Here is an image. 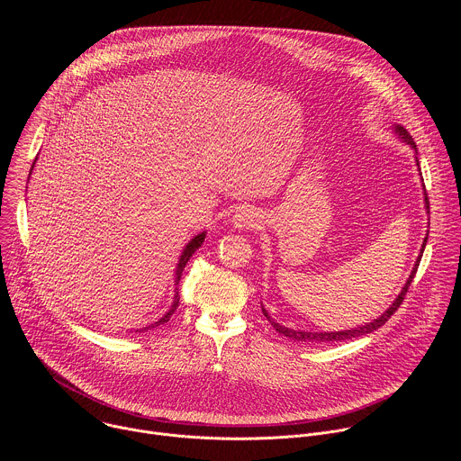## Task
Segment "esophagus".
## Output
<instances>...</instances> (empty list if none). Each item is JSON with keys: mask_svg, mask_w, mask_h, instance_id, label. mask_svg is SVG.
<instances>
[{"mask_svg": "<svg viewBox=\"0 0 461 461\" xmlns=\"http://www.w3.org/2000/svg\"><path fill=\"white\" fill-rule=\"evenodd\" d=\"M260 217L257 213V210L253 208H240L233 217H231V224L235 230H251L258 224Z\"/></svg>", "mask_w": 461, "mask_h": 461, "instance_id": "1", "label": "esophagus"}]
</instances>
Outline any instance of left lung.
<instances>
[{"mask_svg": "<svg viewBox=\"0 0 461 461\" xmlns=\"http://www.w3.org/2000/svg\"><path fill=\"white\" fill-rule=\"evenodd\" d=\"M393 133H396V137L398 139H402V142H405L407 146H411L414 151L418 149L416 148V144H414V140H412V137L409 135V131L403 127V125H398V123H393ZM416 155H418V151H416ZM416 162H418V157H416ZM418 166H420V162H418ZM423 180V178H421ZM425 187V185H423ZM425 194V208L429 210V199H427V193H423ZM427 237H429V233H427ZM427 237H425V240H423V244H421V249H420V255H418V258H416V265H414V268H412V272H411V276H409V279H407V283H405V286L402 288V292L398 294V297L393 299V303L377 317V319H374V321H370V322H366V324H361V326H357V328H350V330H339V332H304V330H294V328H288V326H283V324H279V322H276L270 315H268V312L265 310V306H262V313L267 315V319L272 322V326L276 328V330L281 334V336H286V338H290V339H294V341H310V343H330V341H347V339H352V338H359V336H365V334H370V332H374V330H377L379 326H383L388 319H390V315L396 312L398 308H400V304L403 303V297H405V294H407V290H409V286H411V283H412V279H414V276H416V272H418V267H420V260H421V255H423V249H425V244H427Z\"/></svg>", "mask_w": 461, "mask_h": 461, "instance_id": "8db88e82", "label": "left lung"}]
</instances>
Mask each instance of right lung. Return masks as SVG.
Here are the masks:
<instances>
[{
    "label": "right lung",
    "mask_w": 461,
    "mask_h": 461,
    "mask_svg": "<svg viewBox=\"0 0 461 461\" xmlns=\"http://www.w3.org/2000/svg\"><path fill=\"white\" fill-rule=\"evenodd\" d=\"M36 160H38V157H36ZM36 160L32 162V167H31V171H29V178H31V175H32V169H34V164H36ZM204 239H206V231H203V233H199V235H194L185 246H184V249H182V253H180V257H178V262H176V268H175V295H173V303H171V308L158 319V321H155L153 324H148V326H144V328H140V330H137V332H146V330H151V328H155V326H158V324H164V322H167L169 319H171V315L175 313V310L178 308V303H180V297H178V283H180V277H182V272H184V268H185V265H187V260H189V257L199 249L201 246H203V242H204Z\"/></svg>",
    "instance_id": "add662e5"
}]
</instances>
